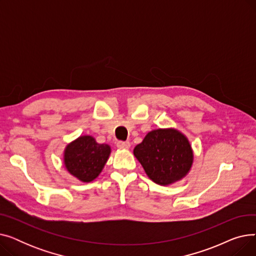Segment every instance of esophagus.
Returning a JSON list of instances; mask_svg holds the SVG:
<instances>
[{"label":"esophagus","mask_w":256,"mask_h":256,"mask_svg":"<svg viewBox=\"0 0 256 256\" xmlns=\"http://www.w3.org/2000/svg\"><path fill=\"white\" fill-rule=\"evenodd\" d=\"M117 147L119 150H128L130 147V143L124 142V141H119L117 142Z\"/></svg>","instance_id":"esophagus-1"}]
</instances>
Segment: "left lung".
Wrapping results in <instances>:
<instances>
[{"instance_id": "left-lung-1", "label": "left lung", "mask_w": 256, "mask_h": 256, "mask_svg": "<svg viewBox=\"0 0 256 256\" xmlns=\"http://www.w3.org/2000/svg\"><path fill=\"white\" fill-rule=\"evenodd\" d=\"M134 156L147 176L160 186H169L186 178L194 160L189 140L176 128L150 132L134 148Z\"/></svg>"}]
</instances>
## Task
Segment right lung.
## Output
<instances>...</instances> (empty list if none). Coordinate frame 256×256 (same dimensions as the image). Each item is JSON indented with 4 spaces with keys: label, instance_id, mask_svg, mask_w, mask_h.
Returning a JSON list of instances; mask_svg holds the SVG:
<instances>
[{
    "label": "right lung",
    "instance_id": "1",
    "mask_svg": "<svg viewBox=\"0 0 256 256\" xmlns=\"http://www.w3.org/2000/svg\"><path fill=\"white\" fill-rule=\"evenodd\" d=\"M111 154L108 144H100L92 136H80L64 150V166L80 182H90L102 171Z\"/></svg>",
    "mask_w": 256,
    "mask_h": 256
}]
</instances>
